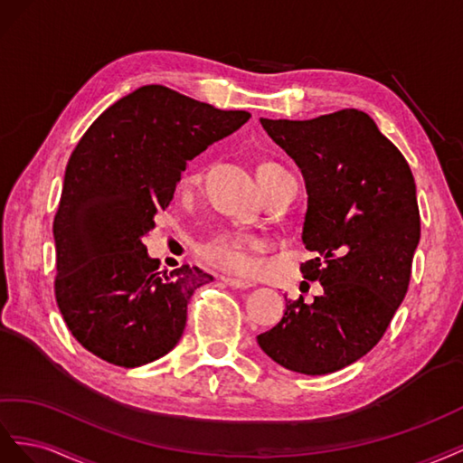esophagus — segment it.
Instances as JSON below:
<instances>
[{
  "label": "esophagus",
  "instance_id": "34e87169",
  "mask_svg": "<svg viewBox=\"0 0 463 463\" xmlns=\"http://www.w3.org/2000/svg\"><path fill=\"white\" fill-rule=\"evenodd\" d=\"M222 281L232 288H248V287L254 285L252 281H248V279H239V277H222Z\"/></svg>",
  "mask_w": 463,
  "mask_h": 463
}]
</instances>
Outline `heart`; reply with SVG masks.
<instances>
[{"label": "heart", "mask_w": 463, "mask_h": 463, "mask_svg": "<svg viewBox=\"0 0 463 463\" xmlns=\"http://www.w3.org/2000/svg\"><path fill=\"white\" fill-rule=\"evenodd\" d=\"M275 163H263L258 166V175L266 173V170L275 168ZM202 170H188L178 182V194L180 195H190L195 188H200L202 184ZM258 239L250 234L242 232H232L224 231L215 236H211L205 241L197 254L200 258L209 263V266L227 269L232 273H250L256 268V252H258Z\"/></svg>", "instance_id": "obj_1"}]
</instances>
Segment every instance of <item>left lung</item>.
<instances>
[{
	"instance_id": "8db88e82",
	"label": "left lung",
	"mask_w": 463,
	"mask_h": 463,
	"mask_svg": "<svg viewBox=\"0 0 463 463\" xmlns=\"http://www.w3.org/2000/svg\"><path fill=\"white\" fill-rule=\"evenodd\" d=\"M260 122L305 176L302 242L312 260L300 271L324 293L310 305L287 300L281 322L258 343L288 371L335 373L376 345L407 293L420 239L415 178L361 110Z\"/></svg>"
}]
</instances>
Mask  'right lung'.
I'll return each instance as SVG.
<instances>
[{
	"mask_svg": "<svg viewBox=\"0 0 463 463\" xmlns=\"http://www.w3.org/2000/svg\"><path fill=\"white\" fill-rule=\"evenodd\" d=\"M250 120L163 87L145 85L104 110L65 168L54 217L58 308L99 359L134 368L182 337L200 268L158 271L143 236L175 197L186 161Z\"/></svg>",
	"mask_w": 463,
	"mask_h": 463,
	"instance_id": "right-lung-1",
	"label": "right lung"
}]
</instances>
